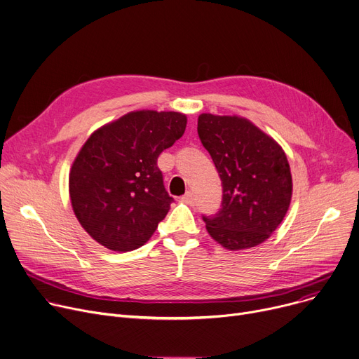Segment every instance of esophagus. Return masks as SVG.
<instances>
[{"label":"esophagus","mask_w":359,"mask_h":359,"mask_svg":"<svg viewBox=\"0 0 359 359\" xmlns=\"http://www.w3.org/2000/svg\"><path fill=\"white\" fill-rule=\"evenodd\" d=\"M182 201L187 205H193L194 203V194L191 191H186V194L182 198Z\"/></svg>","instance_id":"esophagus-1"}]
</instances>
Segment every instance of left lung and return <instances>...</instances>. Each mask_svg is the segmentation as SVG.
<instances>
[{
	"mask_svg": "<svg viewBox=\"0 0 359 359\" xmlns=\"http://www.w3.org/2000/svg\"><path fill=\"white\" fill-rule=\"evenodd\" d=\"M198 135L222 180V208L203 216L209 235L229 250L265 242L283 220L292 175L282 147L249 120L203 113Z\"/></svg>",
	"mask_w": 359,
	"mask_h": 359,
	"instance_id": "left-lung-1",
	"label": "left lung"
}]
</instances>
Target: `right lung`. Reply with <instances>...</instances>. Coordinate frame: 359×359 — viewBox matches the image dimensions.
<instances>
[{
	"label": "right lung",
	"instance_id": "add662e5",
	"mask_svg": "<svg viewBox=\"0 0 359 359\" xmlns=\"http://www.w3.org/2000/svg\"><path fill=\"white\" fill-rule=\"evenodd\" d=\"M186 123L182 113L140 110L87 139L72 166L69 187L74 215L95 242L130 252L151 238L173 202L157 157L183 136Z\"/></svg>",
	"mask_w": 359,
	"mask_h": 359
}]
</instances>
